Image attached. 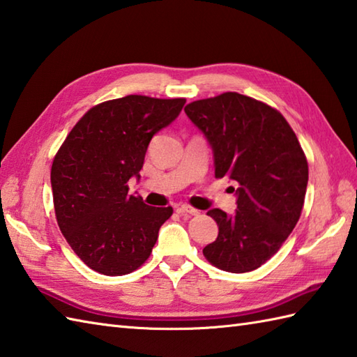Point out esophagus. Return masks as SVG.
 <instances>
[{
  "label": "esophagus",
  "instance_id": "obj_1",
  "mask_svg": "<svg viewBox=\"0 0 357 357\" xmlns=\"http://www.w3.org/2000/svg\"><path fill=\"white\" fill-rule=\"evenodd\" d=\"M179 210H181V213H185V215H190V216H198L201 213L199 210H196L190 206H181Z\"/></svg>",
  "mask_w": 357,
  "mask_h": 357
}]
</instances>
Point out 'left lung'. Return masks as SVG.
<instances>
[{
    "label": "left lung",
    "instance_id": "1",
    "mask_svg": "<svg viewBox=\"0 0 357 357\" xmlns=\"http://www.w3.org/2000/svg\"><path fill=\"white\" fill-rule=\"evenodd\" d=\"M184 110L210 144L215 176L238 184L233 215L207 211L219 233L202 253L225 271L256 270L299 221L308 184L304 151L285 118L250 96L227 92Z\"/></svg>",
    "mask_w": 357,
    "mask_h": 357
}]
</instances>
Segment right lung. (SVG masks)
Wrapping results in <instances>:
<instances>
[{
	"label": "right lung",
	"mask_w": 357,
	"mask_h": 357,
	"mask_svg": "<svg viewBox=\"0 0 357 357\" xmlns=\"http://www.w3.org/2000/svg\"><path fill=\"white\" fill-rule=\"evenodd\" d=\"M184 98L128 95L90 109L53 159L50 183L59 230L87 267L107 276L147 261L172 207L128 195L151 138L179 116Z\"/></svg>",
	"instance_id": "add662e5"
}]
</instances>
